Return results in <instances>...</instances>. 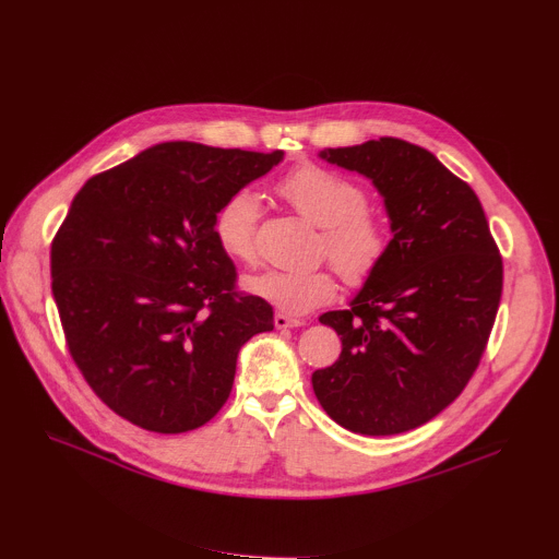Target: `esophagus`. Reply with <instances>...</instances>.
<instances>
[{
  "mask_svg": "<svg viewBox=\"0 0 559 559\" xmlns=\"http://www.w3.org/2000/svg\"><path fill=\"white\" fill-rule=\"evenodd\" d=\"M274 325L278 330H285V328H299V325H304V321L301 319H292V317H287L283 312H276L274 314Z\"/></svg>",
  "mask_w": 559,
  "mask_h": 559,
  "instance_id": "obj_1",
  "label": "esophagus"
}]
</instances>
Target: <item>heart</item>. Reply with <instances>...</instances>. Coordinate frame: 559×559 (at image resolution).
<instances>
[{"label": "heart", "instance_id": "heart-1", "mask_svg": "<svg viewBox=\"0 0 559 559\" xmlns=\"http://www.w3.org/2000/svg\"><path fill=\"white\" fill-rule=\"evenodd\" d=\"M278 195L312 225L321 227L319 249L348 283L373 276L389 251L384 219L366 209V193L353 179L308 164L287 173ZM260 202L249 189L231 193L213 217V236L219 251L238 263L255 258V227ZM245 289L285 314H306L332 301L337 283L325 270L281 272L265 270L245 278Z\"/></svg>", "mask_w": 559, "mask_h": 559}]
</instances>
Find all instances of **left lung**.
<instances>
[{
	"mask_svg": "<svg viewBox=\"0 0 559 559\" xmlns=\"http://www.w3.org/2000/svg\"><path fill=\"white\" fill-rule=\"evenodd\" d=\"M319 157L373 181L393 238L350 308L319 317L342 334V355L314 370V395L348 431L416 429L461 395L486 350L499 249L476 193L425 147L380 136Z\"/></svg>",
	"mask_w": 559,
	"mask_h": 559,
	"instance_id": "8db88e82",
	"label": "left lung"
}]
</instances>
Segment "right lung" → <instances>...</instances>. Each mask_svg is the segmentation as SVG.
Here are the masks:
<instances>
[{
    "label": "right lung",
    "mask_w": 559,
    "mask_h": 559,
    "mask_svg": "<svg viewBox=\"0 0 559 559\" xmlns=\"http://www.w3.org/2000/svg\"><path fill=\"white\" fill-rule=\"evenodd\" d=\"M283 151L157 143L87 179L51 245L69 353L132 425L181 433L227 402L240 348L274 330L272 306L236 292L213 217Z\"/></svg>",
    "instance_id": "add662e5"
}]
</instances>
